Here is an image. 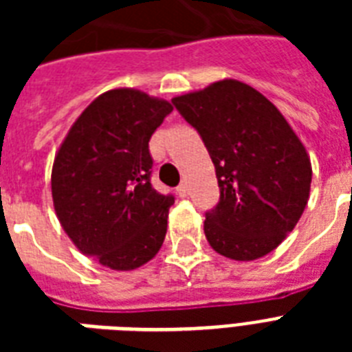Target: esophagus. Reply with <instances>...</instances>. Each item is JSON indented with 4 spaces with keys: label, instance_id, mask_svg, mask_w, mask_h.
Instances as JSON below:
<instances>
[{
    "label": "esophagus",
    "instance_id": "obj_1",
    "mask_svg": "<svg viewBox=\"0 0 352 352\" xmlns=\"http://www.w3.org/2000/svg\"><path fill=\"white\" fill-rule=\"evenodd\" d=\"M177 193H179V197H188V193H190V188H188L186 182L179 184V188H177Z\"/></svg>",
    "mask_w": 352,
    "mask_h": 352
}]
</instances>
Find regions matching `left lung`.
Masks as SVG:
<instances>
[{
    "mask_svg": "<svg viewBox=\"0 0 352 352\" xmlns=\"http://www.w3.org/2000/svg\"><path fill=\"white\" fill-rule=\"evenodd\" d=\"M171 104L197 129L215 166L221 197L204 221L210 246L235 261L267 256L309 201L312 168L301 140L272 102L237 80Z\"/></svg>",
    "mask_w": 352,
    "mask_h": 352,
    "instance_id": "8db88e82",
    "label": "left lung"
}]
</instances>
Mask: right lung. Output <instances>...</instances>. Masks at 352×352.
Listing matches in <instances>:
<instances>
[{
  "label": "right lung",
  "mask_w": 352,
  "mask_h": 352,
  "mask_svg": "<svg viewBox=\"0 0 352 352\" xmlns=\"http://www.w3.org/2000/svg\"><path fill=\"white\" fill-rule=\"evenodd\" d=\"M173 111L137 89L93 100L69 129L52 166L54 210L82 254L113 270L148 263L164 243L175 197L151 186L149 138Z\"/></svg>",
  "instance_id": "1"
}]
</instances>
